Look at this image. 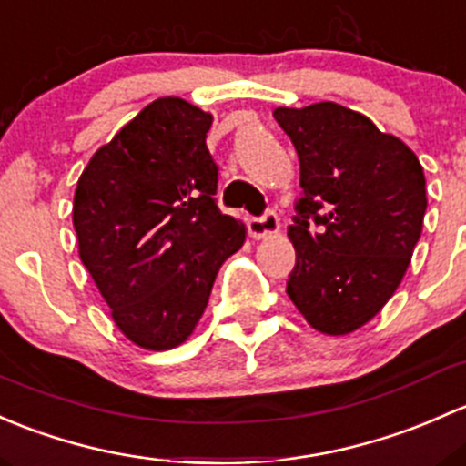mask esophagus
<instances>
[{"label": "esophagus", "instance_id": "esophagus-1", "mask_svg": "<svg viewBox=\"0 0 466 466\" xmlns=\"http://www.w3.org/2000/svg\"><path fill=\"white\" fill-rule=\"evenodd\" d=\"M278 231H280V222H278V215L273 213V210H267L262 218H253L251 222H248V233L256 239L271 238V235H276Z\"/></svg>", "mask_w": 466, "mask_h": 466}]
</instances>
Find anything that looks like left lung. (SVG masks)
I'll use <instances>...</instances> for the list:
<instances>
[{
  "instance_id": "8db88e82",
  "label": "left lung",
  "mask_w": 466,
  "mask_h": 466,
  "mask_svg": "<svg viewBox=\"0 0 466 466\" xmlns=\"http://www.w3.org/2000/svg\"><path fill=\"white\" fill-rule=\"evenodd\" d=\"M273 118L299 152L303 188L287 231L296 248L287 294L311 328L343 337L375 319L410 265L424 170L404 141L343 105L278 107Z\"/></svg>"
}]
</instances>
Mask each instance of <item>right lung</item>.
Masks as SVG:
<instances>
[{
    "label": "right lung",
    "instance_id": "obj_1",
    "mask_svg": "<svg viewBox=\"0 0 466 466\" xmlns=\"http://www.w3.org/2000/svg\"><path fill=\"white\" fill-rule=\"evenodd\" d=\"M213 116L157 98L91 157L74 195L78 253L114 323L138 348L172 350L199 323L247 227L224 215L206 147Z\"/></svg>",
    "mask_w": 466,
    "mask_h": 466
}]
</instances>
